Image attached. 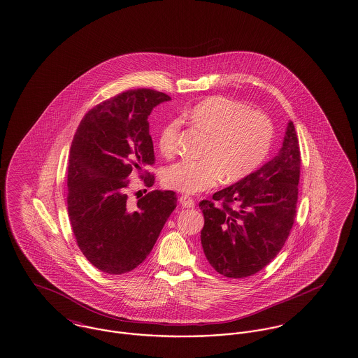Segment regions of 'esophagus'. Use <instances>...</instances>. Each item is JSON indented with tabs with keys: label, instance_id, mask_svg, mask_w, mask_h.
<instances>
[{
	"label": "esophagus",
	"instance_id": "esophagus-1",
	"mask_svg": "<svg viewBox=\"0 0 358 358\" xmlns=\"http://www.w3.org/2000/svg\"><path fill=\"white\" fill-rule=\"evenodd\" d=\"M179 203L183 206V208H194V201L192 197H189L188 194H182L179 197Z\"/></svg>",
	"mask_w": 358,
	"mask_h": 358
}]
</instances>
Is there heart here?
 <instances>
[{
    "mask_svg": "<svg viewBox=\"0 0 358 358\" xmlns=\"http://www.w3.org/2000/svg\"><path fill=\"white\" fill-rule=\"evenodd\" d=\"M196 128L209 134L203 159H183L166 169V187L194 194L222 180L235 182L252 174L266 159L273 140V124L266 113L248 110L243 103L225 96H210L185 113ZM180 122L164 124L158 146L166 157L178 150Z\"/></svg>",
    "mask_w": 358,
    "mask_h": 358,
    "instance_id": "1",
    "label": "heart"
}]
</instances>
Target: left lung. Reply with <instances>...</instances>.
Returning a JSON list of instances; mask_svg holds the SVG:
<instances>
[{
	"instance_id": "left-lung-1",
	"label": "left lung",
	"mask_w": 358,
	"mask_h": 358,
	"mask_svg": "<svg viewBox=\"0 0 358 358\" xmlns=\"http://www.w3.org/2000/svg\"><path fill=\"white\" fill-rule=\"evenodd\" d=\"M299 175V143L290 122L272 161L215 192L213 200L200 201L205 220L201 245L220 275L254 276L276 257L294 224Z\"/></svg>"
}]
</instances>
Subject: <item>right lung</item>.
I'll list each match as a JSON object with an SVG mask.
<instances>
[{
	"label": "right lung",
	"instance_id": "add662e5",
	"mask_svg": "<svg viewBox=\"0 0 358 358\" xmlns=\"http://www.w3.org/2000/svg\"><path fill=\"white\" fill-rule=\"evenodd\" d=\"M164 92L137 89L96 104L74 134L68 166V213L83 256L104 273L123 275L150 254L176 208L174 191H152L129 205L133 174L146 187L155 162L148 116L169 101Z\"/></svg>",
	"mask_w": 358,
	"mask_h": 358
}]
</instances>
